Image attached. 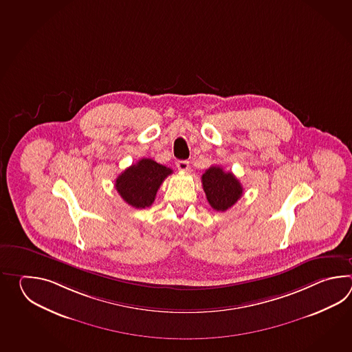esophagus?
<instances>
[{
  "mask_svg": "<svg viewBox=\"0 0 352 352\" xmlns=\"http://www.w3.org/2000/svg\"><path fill=\"white\" fill-rule=\"evenodd\" d=\"M176 166L179 168V171H188L190 168V162L187 160H179L176 162Z\"/></svg>",
  "mask_w": 352,
  "mask_h": 352,
  "instance_id": "obj_1",
  "label": "esophagus"
}]
</instances>
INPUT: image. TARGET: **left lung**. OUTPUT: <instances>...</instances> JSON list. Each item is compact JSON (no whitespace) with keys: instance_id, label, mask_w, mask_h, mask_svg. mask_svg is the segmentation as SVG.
Masks as SVG:
<instances>
[{"instance_id":"1","label":"left lung","mask_w":352,"mask_h":352,"mask_svg":"<svg viewBox=\"0 0 352 352\" xmlns=\"http://www.w3.org/2000/svg\"><path fill=\"white\" fill-rule=\"evenodd\" d=\"M202 187L211 208L217 211L230 209L243 195V186L232 173L211 166L201 177Z\"/></svg>"}]
</instances>
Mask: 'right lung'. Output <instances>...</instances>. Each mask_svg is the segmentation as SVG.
<instances>
[{
  "label": "right lung",
  "mask_w": 352,
  "mask_h": 352,
  "mask_svg": "<svg viewBox=\"0 0 352 352\" xmlns=\"http://www.w3.org/2000/svg\"><path fill=\"white\" fill-rule=\"evenodd\" d=\"M173 170L151 158H142L129 166L116 179V190L128 205L144 209L152 205L158 188Z\"/></svg>",
  "instance_id": "1"
}]
</instances>
